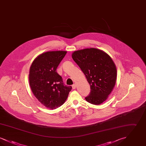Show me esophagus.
I'll list each match as a JSON object with an SVG mask.
<instances>
[{
  "mask_svg": "<svg viewBox=\"0 0 146 146\" xmlns=\"http://www.w3.org/2000/svg\"><path fill=\"white\" fill-rule=\"evenodd\" d=\"M72 88H73V89H75L76 88V84H74L72 85Z\"/></svg>",
  "mask_w": 146,
  "mask_h": 146,
  "instance_id": "34e87169",
  "label": "esophagus"
}]
</instances>
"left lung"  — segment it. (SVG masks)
Listing matches in <instances>:
<instances>
[{
  "label": "left lung",
  "mask_w": 146,
  "mask_h": 146,
  "mask_svg": "<svg viewBox=\"0 0 146 146\" xmlns=\"http://www.w3.org/2000/svg\"><path fill=\"white\" fill-rule=\"evenodd\" d=\"M72 57L90 85V93L85 97L86 101L91 104H102L111 93L117 80V69L111 57L95 48L76 51Z\"/></svg>",
  "instance_id": "1"
}]
</instances>
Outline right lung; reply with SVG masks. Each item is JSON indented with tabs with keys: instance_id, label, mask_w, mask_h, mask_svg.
<instances>
[{
	"instance_id": "add662e5",
	"label": "right lung",
	"mask_w": 146,
	"mask_h": 146,
	"mask_svg": "<svg viewBox=\"0 0 146 146\" xmlns=\"http://www.w3.org/2000/svg\"><path fill=\"white\" fill-rule=\"evenodd\" d=\"M67 51H54L38 56L30 67L29 82L35 97L46 107L55 110L67 100L72 86H67L56 68Z\"/></svg>"
}]
</instances>
